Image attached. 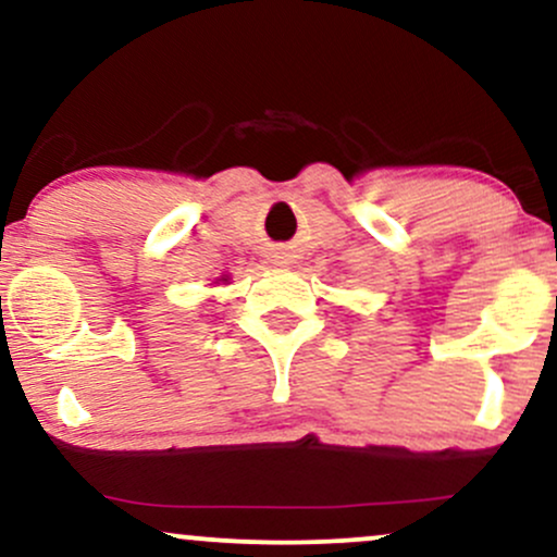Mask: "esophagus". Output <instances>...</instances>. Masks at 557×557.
Returning <instances> with one entry per match:
<instances>
[{
  "label": "esophagus",
  "mask_w": 557,
  "mask_h": 557,
  "mask_svg": "<svg viewBox=\"0 0 557 557\" xmlns=\"http://www.w3.org/2000/svg\"><path fill=\"white\" fill-rule=\"evenodd\" d=\"M277 259H283V257H277ZM277 264H285V261H277Z\"/></svg>",
  "instance_id": "1"
}]
</instances>
